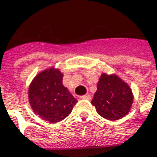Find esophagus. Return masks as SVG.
<instances>
[{
    "mask_svg": "<svg viewBox=\"0 0 157 157\" xmlns=\"http://www.w3.org/2000/svg\"><path fill=\"white\" fill-rule=\"evenodd\" d=\"M82 99H88V100H90V98H91V97H90V95H89V94H86V95H83V96H82Z\"/></svg>",
    "mask_w": 157,
    "mask_h": 157,
    "instance_id": "34e87169",
    "label": "esophagus"
}]
</instances>
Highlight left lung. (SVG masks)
<instances>
[{
  "label": "left lung",
  "mask_w": 157,
  "mask_h": 157,
  "mask_svg": "<svg viewBox=\"0 0 157 157\" xmlns=\"http://www.w3.org/2000/svg\"><path fill=\"white\" fill-rule=\"evenodd\" d=\"M133 98L132 90L127 82L115 74L103 73L98 79L91 104L98 115L106 120L116 121L130 112Z\"/></svg>",
  "instance_id": "1"
}]
</instances>
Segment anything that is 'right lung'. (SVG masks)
<instances>
[{"instance_id":"1","label":"right lung","mask_w":157,"mask_h":157,"mask_svg":"<svg viewBox=\"0 0 157 157\" xmlns=\"http://www.w3.org/2000/svg\"><path fill=\"white\" fill-rule=\"evenodd\" d=\"M63 74L55 67L42 70L28 88V101L42 119L59 123L70 115L77 100L63 85Z\"/></svg>"}]
</instances>
